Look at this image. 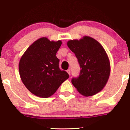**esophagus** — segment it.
<instances>
[{"instance_id": "34e87169", "label": "esophagus", "mask_w": 130, "mask_h": 130, "mask_svg": "<svg viewBox=\"0 0 130 130\" xmlns=\"http://www.w3.org/2000/svg\"><path fill=\"white\" fill-rule=\"evenodd\" d=\"M67 72L68 73V74H69V75H70V69H68V70H67Z\"/></svg>"}]
</instances>
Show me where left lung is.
<instances>
[{"label": "left lung", "mask_w": 130, "mask_h": 130, "mask_svg": "<svg viewBox=\"0 0 130 130\" xmlns=\"http://www.w3.org/2000/svg\"><path fill=\"white\" fill-rule=\"evenodd\" d=\"M68 47L75 54L81 70L72 83L85 96L95 95L103 89L109 79L111 67L108 55L99 42L88 36L70 40Z\"/></svg>", "instance_id": "left-lung-1"}]
</instances>
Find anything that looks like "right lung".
<instances>
[{"label":"right lung","mask_w":130,"mask_h":130,"mask_svg":"<svg viewBox=\"0 0 130 130\" xmlns=\"http://www.w3.org/2000/svg\"><path fill=\"white\" fill-rule=\"evenodd\" d=\"M61 41H50L42 37L31 44L22 55L19 63L21 79L28 90L40 98H48L69 77L59 68L56 53Z\"/></svg>","instance_id":"1"}]
</instances>
